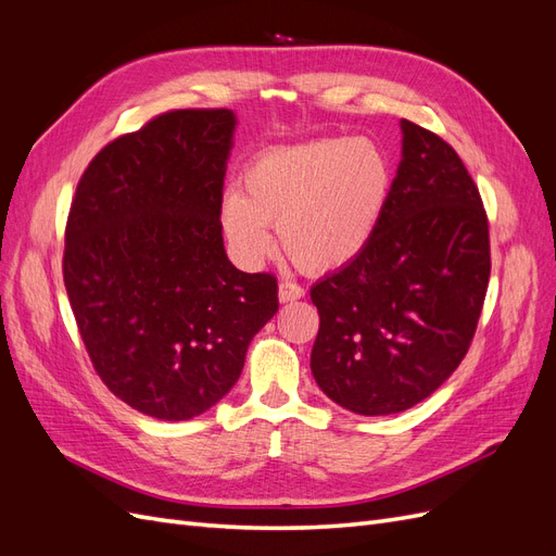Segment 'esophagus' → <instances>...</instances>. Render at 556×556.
<instances>
[{"mask_svg": "<svg viewBox=\"0 0 556 556\" xmlns=\"http://www.w3.org/2000/svg\"><path fill=\"white\" fill-rule=\"evenodd\" d=\"M304 294H306L304 288H301V285H296V282H292V280H282L278 285L280 304H290V301H296V299H301Z\"/></svg>", "mask_w": 556, "mask_h": 556, "instance_id": "34e87169", "label": "esophagus"}]
</instances>
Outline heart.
Returning a JSON list of instances; mask_svg holds the SVG:
<instances>
[{"instance_id":"heart-1","label":"heart","mask_w":556,"mask_h":556,"mask_svg":"<svg viewBox=\"0 0 556 556\" xmlns=\"http://www.w3.org/2000/svg\"><path fill=\"white\" fill-rule=\"evenodd\" d=\"M392 164L364 137L317 139L266 150L243 172V192L220 206L225 239L243 264L276 248L308 271H333L371 245L392 194Z\"/></svg>"}]
</instances>
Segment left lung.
I'll return each instance as SVG.
<instances>
[{
    "label": "left lung",
    "instance_id": "obj_1",
    "mask_svg": "<svg viewBox=\"0 0 556 556\" xmlns=\"http://www.w3.org/2000/svg\"><path fill=\"white\" fill-rule=\"evenodd\" d=\"M401 162L376 239L311 299L315 382L357 415L431 396L473 341L490 282V227L473 178L433 131L401 121Z\"/></svg>",
    "mask_w": 556,
    "mask_h": 556
}]
</instances>
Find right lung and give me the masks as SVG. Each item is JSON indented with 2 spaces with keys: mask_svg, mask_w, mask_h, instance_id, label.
Listing matches in <instances>:
<instances>
[{
  "mask_svg": "<svg viewBox=\"0 0 556 556\" xmlns=\"http://www.w3.org/2000/svg\"><path fill=\"white\" fill-rule=\"evenodd\" d=\"M237 115L185 109L90 162L64 233V288L94 371L143 415L182 422L220 401L278 311L271 274L225 252L220 206Z\"/></svg>",
  "mask_w": 556,
  "mask_h": 556,
  "instance_id": "add662e5",
  "label": "right lung"
}]
</instances>
